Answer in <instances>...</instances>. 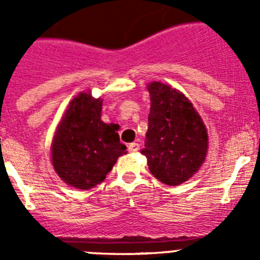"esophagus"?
I'll return each instance as SVG.
<instances>
[{
  "label": "esophagus",
  "mask_w": 260,
  "mask_h": 260,
  "mask_svg": "<svg viewBox=\"0 0 260 260\" xmlns=\"http://www.w3.org/2000/svg\"><path fill=\"white\" fill-rule=\"evenodd\" d=\"M127 150H128V152H137V151H139V144L138 143H130L128 144V147H127Z\"/></svg>",
  "instance_id": "esophagus-1"
}]
</instances>
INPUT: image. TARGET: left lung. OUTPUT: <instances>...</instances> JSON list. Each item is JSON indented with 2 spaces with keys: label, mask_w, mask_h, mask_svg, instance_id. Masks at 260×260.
Returning <instances> with one entry per match:
<instances>
[{
  "label": "left lung",
  "mask_w": 260,
  "mask_h": 260,
  "mask_svg": "<svg viewBox=\"0 0 260 260\" xmlns=\"http://www.w3.org/2000/svg\"><path fill=\"white\" fill-rule=\"evenodd\" d=\"M151 96L148 130L142 155L160 182L177 186L199 171L208 150L203 119L190 100L165 83L147 86Z\"/></svg>",
  "instance_id": "1"
}]
</instances>
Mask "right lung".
Segmentation results:
<instances>
[{
	"label": "right lung",
	"mask_w": 260,
	"mask_h": 260,
	"mask_svg": "<svg viewBox=\"0 0 260 260\" xmlns=\"http://www.w3.org/2000/svg\"><path fill=\"white\" fill-rule=\"evenodd\" d=\"M103 99L80 92L69 104L52 141V164L68 185L89 190L126 153L114 123L102 121Z\"/></svg>",
	"instance_id": "right-lung-1"
}]
</instances>
